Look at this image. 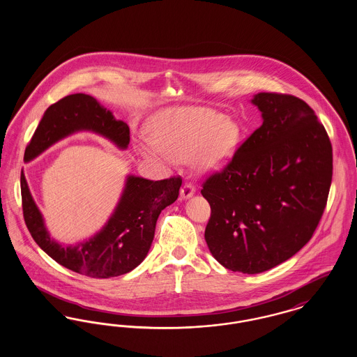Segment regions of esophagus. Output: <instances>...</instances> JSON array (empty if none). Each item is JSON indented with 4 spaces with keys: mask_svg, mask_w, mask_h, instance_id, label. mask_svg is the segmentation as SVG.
<instances>
[{
    "mask_svg": "<svg viewBox=\"0 0 357 357\" xmlns=\"http://www.w3.org/2000/svg\"><path fill=\"white\" fill-rule=\"evenodd\" d=\"M194 192H195V187H194L192 183H190V182H186L183 187L181 188V197L182 198H190Z\"/></svg>",
    "mask_w": 357,
    "mask_h": 357,
    "instance_id": "esophagus-1",
    "label": "esophagus"
}]
</instances>
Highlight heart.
<instances>
[{"label":"heart","mask_w":357,"mask_h":357,"mask_svg":"<svg viewBox=\"0 0 357 357\" xmlns=\"http://www.w3.org/2000/svg\"><path fill=\"white\" fill-rule=\"evenodd\" d=\"M153 139L140 143L142 151L163 160L192 159L202 171L220 170L237 151L242 131L236 121L207 108H170L151 124Z\"/></svg>","instance_id":"1"}]
</instances>
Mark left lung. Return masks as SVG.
I'll use <instances>...</instances> for the list:
<instances>
[{"label": "left lung", "instance_id": "8db88e82", "mask_svg": "<svg viewBox=\"0 0 357 357\" xmlns=\"http://www.w3.org/2000/svg\"><path fill=\"white\" fill-rule=\"evenodd\" d=\"M264 123L231 160L210 174L202 195L211 208L204 239L233 272L269 271L312 238L332 182L329 136L304 100L277 92L252 100Z\"/></svg>", "mask_w": 357, "mask_h": 357}]
</instances>
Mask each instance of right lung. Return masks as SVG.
<instances>
[{
    "instance_id": "1",
    "label": "right lung",
    "mask_w": 357,
    "mask_h": 357,
    "mask_svg": "<svg viewBox=\"0 0 357 357\" xmlns=\"http://www.w3.org/2000/svg\"><path fill=\"white\" fill-rule=\"evenodd\" d=\"M80 130L105 136L121 149L130 143V128L124 121L115 119L95 98L75 93L45 111L25 149L24 160H32L57 140ZM181 185L179 175L162 181L130 176L115 213L102 231L76 246H61L50 237L21 171L24 221L36 243L64 268L92 278L118 277L135 269L146 258L156 220L165 207L176 201Z\"/></svg>"
}]
</instances>
